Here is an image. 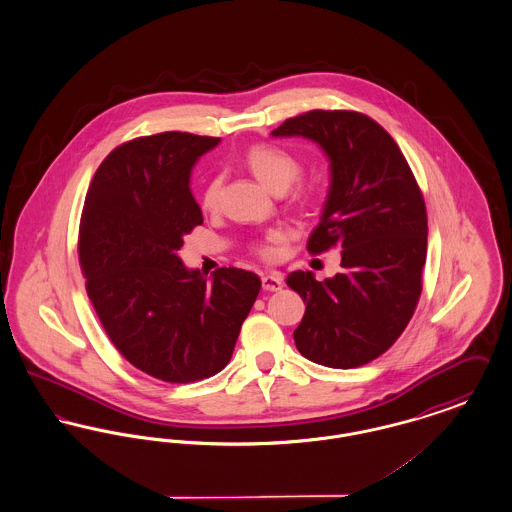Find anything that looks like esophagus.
<instances>
[{
	"label": "esophagus",
	"mask_w": 512,
	"mask_h": 512,
	"mask_svg": "<svg viewBox=\"0 0 512 512\" xmlns=\"http://www.w3.org/2000/svg\"><path fill=\"white\" fill-rule=\"evenodd\" d=\"M261 282H263V290L280 292L284 286V276L280 272H267V274H263Z\"/></svg>",
	"instance_id": "1"
}]
</instances>
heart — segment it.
Masks as SVG:
<instances>
[{
  "label": "heart",
  "mask_w": 512,
  "mask_h": 512,
  "mask_svg": "<svg viewBox=\"0 0 512 512\" xmlns=\"http://www.w3.org/2000/svg\"><path fill=\"white\" fill-rule=\"evenodd\" d=\"M244 163L245 167L253 172L267 188L278 194L286 192L301 174V165L290 151L282 147L270 146V144H255L249 147L245 151ZM219 199L220 178L213 176L209 178V182L201 192V207L207 211H213L217 209ZM282 240H284L282 232L278 230L268 232L267 238L261 244H257V253L267 259H274L278 255V245L282 244Z\"/></svg>",
  "instance_id": "1"
}]
</instances>
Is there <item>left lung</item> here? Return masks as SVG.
<instances>
[{
    "label": "left lung",
    "mask_w": 512,
    "mask_h": 512,
    "mask_svg": "<svg viewBox=\"0 0 512 512\" xmlns=\"http://www.w3.org/2000/svg\"><path fill=\"white\" fill-rule=\"evenodd\" d=\"M313 140L330 161V190L307 249H341V270L318 282L295 270L286 284L307 305L293 340L330 368L366 365L388 351L422 292L428 219L413 171L390 134L357 111H309L272 130Z\"/></svg>",
    "instance_id": "left-lung-1"
}]
</instances>
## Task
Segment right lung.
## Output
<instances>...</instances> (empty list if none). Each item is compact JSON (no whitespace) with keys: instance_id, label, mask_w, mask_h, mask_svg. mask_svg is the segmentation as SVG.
Listing matches in <instances>:
<instances>
[{"instance_id":"add662e5","label":"right lung","mask_w":512,"mask_h":512,"mask_svg":"<svg viewBox=\"0 0 512 512\" xmlns=\"http://www.w3.org/2000/svg\"><path fill=\"white\" fill-rule=\"evenodd\" d=\"M220 138L161 132L115 147L86 194L78 259L109 340L149 376L188 384L228 365L261 278L217 268L211 280L178 257L203 224L190 190L195 161Z\"/></svg>"}]
</instances>
